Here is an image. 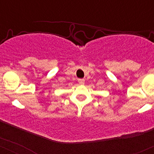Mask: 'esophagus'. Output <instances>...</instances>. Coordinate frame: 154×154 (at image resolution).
I'll use <instances>...</instances> for the list:
<instances>
[{
	"mask_svg": "<svg viewBox=\"0 0 154 154\" xmlns=\"http://www.w3.org/2000/svg\"><path fill=\"white\" fill-rule=\"evenodd\" d=\"M78 82L80 85H83L85 83V79H78Z\"/></svg>",
	"mask_w": 154,
	"mask_h": 154,
	"instance_id": "esophagus-1",
	"label": "esophagus"
}]
</instances>
